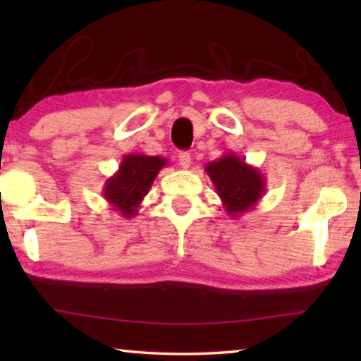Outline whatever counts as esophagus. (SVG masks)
Masks as SVG:
<instances>
[{
    "label": "esophagus",
    "instance_id": "obj_1",
    "mask_svg": "<svg viewBox=\"0 0 361 361\" xmlns=\"http://www.w3.org/2000/svg\"><path fill=\"white\" fill-rule=\"evenodd\" d=\"M178 162H180L181 169H189V167H191V164H192V159H191V156H189V152L183 151L178 154Z\"/></svg>",
    "mask_w": 361,
    "mask_h": 361
}]
</instances>
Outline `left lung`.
Instances as JSON below:
<instances>
[{
  "label": "left lung",
  "instance_id": "obj_1",
  "mask_svg": "<svg viewBox=\"0 0 361 361\" xmlns=\"http://www.w3.org/2000/svg\"><path fill=\"white\" fill-rule=\"evenodd\" d=\"M205 172L215 185L224 212L234 219L252 210L266 192V176L235 152H226L209 162Z\"/></svg>",
  "mask_w": 361,
  "mask_h": 361
}]
</instances>
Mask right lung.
Wrapping results in <instances>:
<instances>
[{
	"label": "right lung",
	"instance_id": "1",
	"mask_svg": "<svg viewBox=\"0 0 361 361\" xmlns=\"http://www.w3.org/2000/svg\"><path fill=\"white\" fill-rule=\"evenodd\" d=\"M167 166V159L130 152L122 156L118 172L113 173L103 186V197L118 215L133 218L138 215L145 195L154 183L157 173Z\"/></svg>",
	"mask_w": 361,
	"mask_h": 361
}]
</instances>
